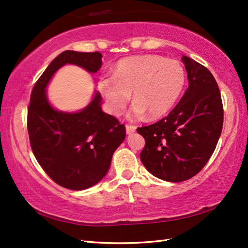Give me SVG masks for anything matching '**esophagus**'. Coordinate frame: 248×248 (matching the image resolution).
I'll use <instances>...</instances> for the list:
<instances>
[{"label": "esophagus", "instance_id": "1", "mask_svg": "<svg viewBox=\"0 0 248 248\" xmlns=\"http://www.w3.org/2000/svg\"><path fill=\"white\" fill-rule=\"evenodd\" d=\"M136 130H137V127L134 126V125H129V124L126 125V132H127V134H131Z\"/></svg>", "mask_w": 248, "mask_h": 248}]
</instances>
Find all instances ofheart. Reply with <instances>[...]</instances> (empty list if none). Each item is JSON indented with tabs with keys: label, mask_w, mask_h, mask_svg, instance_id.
I'll list each match as a JSON object with an SVG mask.
<instances>
[{
	"label": "heart",
	"mask_w": 248,
	"mask_h": 248,
	"mask_svg": "<svg viewBox=\"0 0 248 248\" xmlns=\"http://www.w3.org/2000/svg\"><path fill=\"white\" fill-rule=\"evenodd\" d=\"M185 69L177 60L156 55L133 56L120 60L114 76L101 77L98 90L112 115L126 108L132 92L136 101L131 118L157 119L174 107L185 84Z\"/></svg>",
	"instance_id": "obj_1"
}]
</instances>
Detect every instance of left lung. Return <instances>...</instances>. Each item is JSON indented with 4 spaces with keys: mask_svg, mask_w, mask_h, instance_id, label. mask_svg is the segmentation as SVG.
Instances as JSON below:
<instances>
[{
    "mask_svg": "<svg viewBox=\"0 0 248 248\" xmlns=\"http://www.w3.org/2000/svg\"><path fill=\"white\" fill-rule=\"evenodd\" d=\"M189 86L170 114L137 129L146 144L140 160L157 178L182 182L205 167L216 148L223 124L219 88L212 73L182 56Z\"/></svg>",
    "mask_w": 248,
    "mask_h": 248,
    "instance_id": "1",
    "label": "left lung"
}]
</instances>
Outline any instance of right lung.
I'll return each mask as SVG.
<instances>
[{"label": "right lung", "instance_id": "right-lung-1", "mask_svg": "<svg viewBox=\"0 0 248 248\" xmlns=\"http://www.w3.org/2000/svg\"><path fill=\"white\" fill-rule=\"evenodd\" d=\"M65 64L78 65L94 73L101 68L102 55L74 50L60 54L32 90L27 127L32 151L48 177L65 188L82 190L107 175L112 154L124 140L126 129L118 119L101 110L99 93L78 112L68 114L50 107L46 88Z\"/></svg>", "mask_w": 248, "mask_h": 248}]
</instances>
